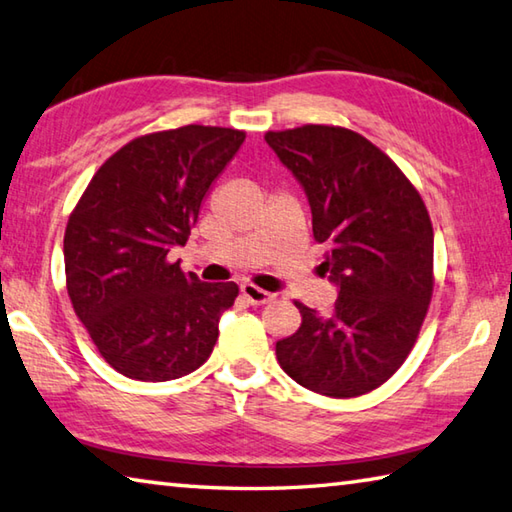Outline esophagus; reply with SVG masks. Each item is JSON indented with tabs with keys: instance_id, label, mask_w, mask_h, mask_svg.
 Here are the masks:
<instances>
[{
	"instance_id": "esophagus-1",
	"label": "esophagus",
	"mask_w": 512,
	"mask_h": 512,
	"mask_svg": "<svg viewBox=\"0 0 512 512\" xmlns=\"http://www.w3.org/2000/svg\"><path fill=\"white\" fill-rule=\"evenodd\" d=\"M241 295H244L250 304H266L275 297L273 293H268L255 284H241Z\"/></svg>"
}]
</instances>
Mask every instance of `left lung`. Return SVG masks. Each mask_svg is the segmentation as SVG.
I'll return each instance as SVG.
<instances>
[{
    "label": "left lung",
    "mask_w": 512,
    "mask_h": 512,
    "mask_svg": "<svg viewBox=\"0 0 512 512\" xmlns=\"http://www.w3.org/2000/svg\"><path fill=\"white\" fill-rule=\"evenodd\" d=\"M264 138L302 183L313 239L329 248L320 271L340 288L329 313L295 302L302 324L277 340V362L315 394H367L410 356L427 315L430 215L401 167L358 132L302 125Z\"/></svg>",
    "instance_id": "left-lung-1"
}]
</instances>
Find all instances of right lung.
<instances>
[{
	"label": "right lung",
	"instance_id": "right-lung-1",
	"mask_svg": "<svg viewBox=\"0 0 512 512\" xmlns=\"http://www.w3.org/2000/svg\"><path fill=\"white\" fill-rule=\"evenodd\" d=\"M230 127L138 136L100 165L64 230L73 311L118 374L163 383L210 358L235 282L208 284L170 262L212 181L244 143Z\"/></svg>",
	"mask_w": 512,
	"mask_h": 512
}]
</instances>
